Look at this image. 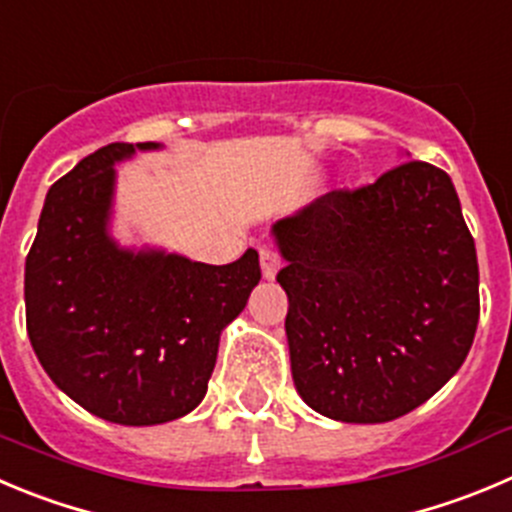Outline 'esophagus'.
Instances as JSON below:
<instances>
[{
	"instance_id": "obj_1",
	"label": "esophagus",
	"mask_w": 512,
	"mask_h": 512,
	"mask_svg": "<svg viewBox=\"0 0 512 512\" xmlns=\"http://www.w3.org/2000/svg\"><path fill=\"white\" fill-rule=\"evenodd\" d=\"M259 256H261V271H264V279H274L276 271L281 269V256L269 246L261 248Z\"/></svg>"
}]
</instances>
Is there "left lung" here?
<instances>
[{
  "label": "left lung",
  "mask_w": 512,
  "mask_h": 512,
  "mask_svg": "<svg viewBox=\"0 0 512 512\" xmlns=\"http://www.w3.org/2000/svg\"><path fill=\"white\" fill-rule=\"evenodd\" d=\"M286 266L296 392L319 415H407L465 362L480 316L475 241L445 170L405 160L271 228Z\"/></svg>",
  "instance_id": "8db88e82"
}]
</instances>
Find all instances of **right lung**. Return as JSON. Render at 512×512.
Instances as JSON below:
<instances>
[{
    "mask_svg": "<svg viewBox=\"0 0 512 512\" xmlns=\"http://www.w3.org/2000/svg\"><path fill=\"white\" fill-rule=\"evenodd\" d=\"M155 148L110 143L62 175L24 264L34 354L67 397L115 425H160L196 410L221 332L261 281L253 248L211 266L110 238L115 163Z\"/></svg>",
    "mask_w": 512,
    "mask_h": 512,
    "instance_id": "add662e5",
    "label": "right lung"
}]
</instances>
